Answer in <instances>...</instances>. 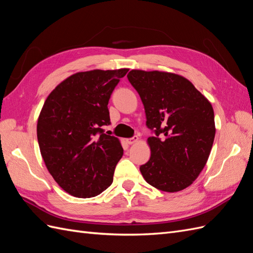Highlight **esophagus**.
Masks as SVG:
<instances>
[{
    "label": "esophagus",
    "mask_w": 253,
    "mask_h": 253,
    "mask_svg": "<svg viewBox=\"0 0 253 253\" xmlns=\"http://www.w3.org/2000/svg\"><path fill=\"white\" fill-rule=\"evenodd\" d=\"M138 141H139V138L137 137V135H134V137H132L130 139H127V143L128 144H134V143H137Z\"/></svg>",
    "instance_id": "1"
}]
</instances>
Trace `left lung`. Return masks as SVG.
Masks as SVG:
<instances>
[{"label": "left lung", "instance_id": "obj_1", "mask_svg": "<svg viewBox=\"0 0 253 253\" xmlns=\"http://www.w3.org/2000/svg\"><path fill=\"white\" fill-rule=\"evenodd\" d=\"M127 78L143 102L146 126L155 132L147 139L151 158L140 167L142 175L166 192L187 188L205 167L215 139L211 102L176 74L132 69Z\"/></svg>", "mask_w": 253, "mask_h": 253}]
</instances>
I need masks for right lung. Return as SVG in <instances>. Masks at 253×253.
<instances>
[{"instance_id":"1","label":"right lung","mask_w":253,"mask_h":253,"mask_svg":"<svg viewBox=\"0 0 253 253\" xmlns=\"http://www.w3.org/2000/svg\"><path fill=\"white\" fill-rule=\"evenodd\" d=\"M129 69H94L71 75L44 101L37 139L49 173L77 198L100 194L113 182L123 156L118 138L103 132L110 124L108 102Z\"/></svg>"}]
</instances>
